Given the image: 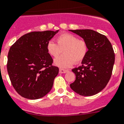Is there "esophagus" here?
<instances>
[{
    "label": "esophagus",
    "instance_id": "1",
    "mask_svg": "<svg viewBox=\"0 0 124 124\" xmlns=\"http://www.w3.org/2000/svg\"><path fill=\"white\" fill-rule=\"evenodd\" d=\"M67 71H68L67 70L63 69H59V72H60V73H62V74L65 73V72H67Z\"/></svg>",
    "mask_w": 124,
    "mask_h": 124
}]
</instances>
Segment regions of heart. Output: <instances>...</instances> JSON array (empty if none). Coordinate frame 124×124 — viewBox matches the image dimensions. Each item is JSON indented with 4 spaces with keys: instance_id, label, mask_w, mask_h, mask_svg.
<instances>
[{
    "instance_id": "1",
    "label": "heart",
    "mask_w": 124,
    "mask_h": 124,
    "mask_svg": "<svg viewBox=\"0 0 124 124\" xmlns=\"http://www.w3.org/2000/svg\"><path fill=\"white\" fill-rule=\"evenodd\" d=\"M57 43L49 41L46 45V51L50 55L57 57L63 50V55L56 58L54 65L65 69L70 67L74 62H81L88 54V44L85 39L70 33H64L56 38Z\"/></svg>"
}]
</instances>
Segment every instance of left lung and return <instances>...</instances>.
<instances>
[{
	"label": "left lung",
	"instance_id": "8db88e82",
	"mask_svg": "<svg viewBox=\"0 0 124 124\" xmlns=\"http://www.w3.org/2000/svg\"><path fill=\"white\" fill-rule=\"evenodd\" d=\"M69 31L83 38L88 46L82 65L72 70L76 74V80L70 87L80 95H94L105 88L112 76L115 62L112 44L105 35L93 30Z\"/></svg>",
	"mask_w": 124,
	"mask_h": 124
}]
</instances>
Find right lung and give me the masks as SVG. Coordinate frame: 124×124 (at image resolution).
Wrapping results in <instances>:
<instances>
[{"label": "right lung", "mask_w": 124, "mask_h": 124, "mask_svg": "<svg viewBox=\"0 0 124 124\" xmlns=\"http://www.w3.org/2000/svg\"><path fill=\"white\" fill-rule=\"evenodd\" d=\"M58 31L30 32L10 48L7 72L12 86L23 97L39 99L50 91L59 69L52 65L46 45Z\"/></svg>", "instance_id": "obj_1"}]
</instances>
